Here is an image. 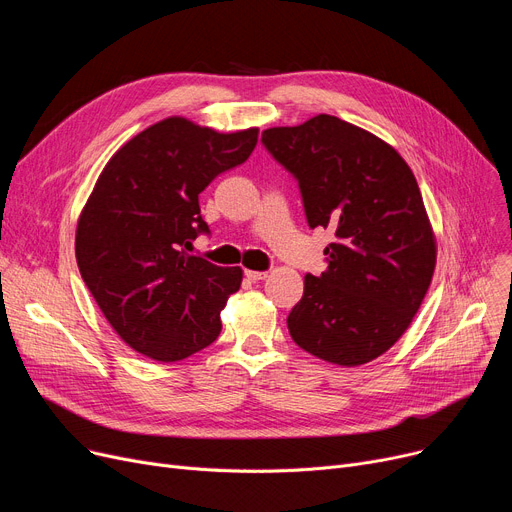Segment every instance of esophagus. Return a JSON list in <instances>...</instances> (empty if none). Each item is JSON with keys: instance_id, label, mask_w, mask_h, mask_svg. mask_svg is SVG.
Instances as JSON below:
<instances>
[{"instance_id": "1", "label": "esophagus", "mask_w": 512, "mask_h": 512, "mask_svg": "<svg viewBox=\"0 0 512 512\" xmlns=\"http://www.w3.org/2000/svg\"><path fill=\"white\" fill-rule=\"evenodd\" d=\"M245 276H247L249 280L257 282V280H265V278H267V272H255V270H247V272H245Z\"/></svg>"}]
</instances>
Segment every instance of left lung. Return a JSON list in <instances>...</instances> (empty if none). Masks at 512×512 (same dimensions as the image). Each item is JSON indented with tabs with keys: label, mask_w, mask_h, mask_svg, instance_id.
Wrapping results in <instances>:
<instances>
[{
	"label": "left lung",
	"mask_w": 512,
	"mask_h": 512,
	"mask_svg": "<svg viewBox=\"0 0 512 512\" xmlns=\"http://www.w3.org/2000/svg\"><path fill=\"white\" fill-rule=\"evenodd\" d=\"M261 143L299 182L309 228H328V270L305 276L288 332L328 363L373 361L405 334L436 267L417 180L396 149L336 116L267 128Z\"/></svg>",
	"instance_id": "1"
}]
</instances>
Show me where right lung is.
<instances>
[{
  "label": "right lung",
  "instance_id": "1",
  "mask_svg": "<svg viewBox=\"0 0 512 512\" xmlns=\"http://www.w3.org/2000/svg\"><path fill=\"white\" fill-rule=\"evenodd\" d=\"M257 134L168 118L103 168L78 218L76 263L105 319L137 353L182 361L220 336V311L242 270L188 251L209 234L199 195L215 176L245 164Z\"/></svg>",
  "mask_w": 512,
  "mask_h": 512
}]
</instances>
